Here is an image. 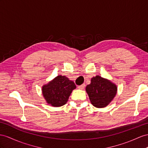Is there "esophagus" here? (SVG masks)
<instances>
[{
  "mask_svg": "<svg viewBox=\"0 0 148 148\" xmlns=\"http://www.w3.org/2000/svg\"><path fill=\"white\" fill-rule=\"evenodd\" d=\"M84 87H85V84H82L81 86H78V89H84Z\"/></svg>",
  "mask_w": 148,
  "mask_h": 148,
  "instance_id": "34e87169",
  "label": "esophagus"
}]
</instances>
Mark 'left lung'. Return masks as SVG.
Instances as JSON below:
<instances>
[{
	"label": "left lung",
	"instance_id": "8db88e82",
	"mask_svg": "<svg viewBox=\"0 0 148 148\" xmlns=\"http://www.w3.org/2000/svg\"><path fill=\"white\" fill-rule=\"evenodd\" d=\"M86 90L94 106L102 108L106 107L116 96L117 86L108 79L96 75L91 79Z\"/></svg>",
	"mask_w": 148,
	"mask_h": 148
}]
</instances>
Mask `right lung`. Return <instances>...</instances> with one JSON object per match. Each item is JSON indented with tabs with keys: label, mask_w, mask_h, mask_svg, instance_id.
<instances>
[{
	"label": "right lung",
	"mask_w": 148,
	"mask_h": 148,
	"mask_svg": "<svg viewBox=\"0 0 148 148\" xmlns=\"http://www.w3.org/2000/svg\"><path fill=\"white\" fill-rule=\"evenodd\" d=\"M76 88L74 82L64 75H58L42 88L47 103L54 107L66 104L73 90Z\"/></svg>",
	"instance_id": "obj_1"
}]
</instances>
